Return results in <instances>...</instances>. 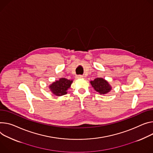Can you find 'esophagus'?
<instances>
[{"label": "esophagus", "instance_id": "1", "mask_svg": "<svg viewBox=\"0 0 153 153\" xmlns=\"http://www.w3.org/2000/svg\"><path fill=\"white\" fill-rule=\"evenodd\" d=\"M76 77L77 79H81V78L83 77V76H81V75H78V76H76Z\"/></svg>", "mask_w": 153, "mask_h": 153}]
</instances>
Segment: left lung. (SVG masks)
Returning a JSON list of instances; mask_svg holds the SVG:
<instances>
[{
    "mask_svg": "<svg viewBox=\"0 0 153 153\" xmlns=\"http://www.w3.org/2000/svg\"><path fill=\"white\" fill-rule=\"evenodd\" d=\"M90 84L94 89L101 94H106L111 90V86L102 78H96L94 80L91 81Z\"/></svg>",
    "mask_w": 153,
    "mask_h": 153,
    "instance_id": "obj_1",
    "label": "left lung"
}]
</instances>
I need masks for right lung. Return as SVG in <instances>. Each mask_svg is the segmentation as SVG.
I'll list each match as a JSON object with an SVG mask.
<instances>
[{
	"label": "right lung",
	"instance_id": "1",
	"mask_svg": "<svg viewBox=\"0 0 153 153\" xmlns=\"http://www.w3.org/2000/svg\"><path fill=\"white\" fill-rule=\"evenodd\" d=\"M73 80H68L65 78H61L59 80L53 82L49 88L51 91L56 96H62L67 93L66 91L70 87Z\"/></svg>",
	"mask_w": 153,
	"mask_h": 153
}]
</instances>
